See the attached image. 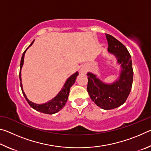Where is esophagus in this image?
I'll return each instance as SVG.
<instances>
[{
	"label": "esophagus",
	"mask_w": 151,
	"mask_h": 151,
	"mask_svg": "<svg viewBox=\"0 0 151 151\" xmlns=\"http://www.w3.org/2000/svg\"><path fill=\"white\" fill-rule=\"evenodd\" d=\"M81 73L82 74H84V75H85V74H86V69L85 68H82L81 70Z\"/></svg>",
	"instance_id": "34e87169"
}]
</instances>
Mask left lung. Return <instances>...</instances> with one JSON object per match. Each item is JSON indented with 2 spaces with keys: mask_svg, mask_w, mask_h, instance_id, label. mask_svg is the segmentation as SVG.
<instances>
[{
  "mask_svg": "<svg viewBox=\"0 0 151 151\" xmlns=\"http://www.w3.org/2000/svg\"><path fill=\"white\" fill-rule=\"evenodd\" d=\"M109 52L113 53L121 64L122 71L118 81L111 85L103 83L88 73L87 91L94 103L104 110L117 108L125 103L131 91L133 80L131 56L127 48L112 36L106 34Z\"/></svg>",
  "mask_w": 151,
  "mask_h": 151,
  "instance_id": "obj_1",
  "label": "left lung"
}]
</instances>
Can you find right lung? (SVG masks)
Wrapping results in <instances>:
<instances>
[{"label": "right lung", "instance_id": "add662e5", "mask_svg": "<svg viewBox=\"0 0 151 151\" xmlns=\"http://www.w3.org/2000/svg\"><path fill=\"white\" fill-rule=\"evenodd\" d=\"M33 42H34V40H33L31 44L30 45L29 47L24 51L23 54H22L21 60H20V73H19L20 81H21V76H21V73H20V70H21L22 66L24 63V54L25 52H26V50L32 45ZM78 75V73L76 72V73L73 74L72 76H70V77L67 79V81H66V82L65 83V85H64L63 88H62V90L59 92V93L57 94V96L55 97L54 99H52V100L50 101H48V103L45 104H35V103H32V102H30V101H29V99L27 98L26 95H25V94L23 92V90H22V85L21 83H20V87H21L22 94H23L25 99H26V101L28 102V103L29 104V105L31 106L32 108L35 109L36 111L41 112L42 113L52 114L58 112L60 110L62 109L63 107L65 106V104L66 103V101H67V99L68 97V94H69L70 88L71 86L74 85V83H75V80L76 78V76Z\"/></svg>", "mask_w": 151, "mask_h": 151}]
</instances>
